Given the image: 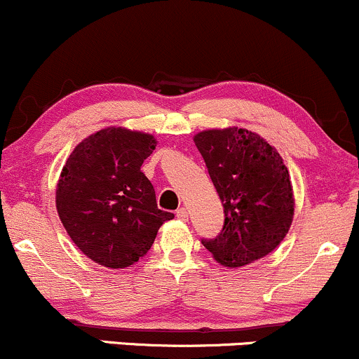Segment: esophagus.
I'll use <instances>...</instances> for the list:
<instances>
[{
  "instance_id": "34e87169",
  "label": "esophagus",
  "mask_w": 359,
  "mask_h": 359,
  "mask_svg": "<svg viewBox=\"0 0 359 359\" xmlns=\"http://www.w3.org/2000/svg\"><path fill=\"white\" fill-rule=\"evenodd\" d=\"M176 217H178L180 220H188V210L184 207L178 208V212H176Z\"/></svg>"
}]
</instances>
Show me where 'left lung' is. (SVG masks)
Returning a JSON list of instances; mask_svg holds the SVG:
<instances>
[{
	"label": "left lung",
	"instance_id": "left-lung-1",
	"mask_svg": "<svg viewBox=\"0 0 359 359\" xmlns=\"http://www.w3.org/2000/svg\"><path fill=\"white\" fill-rule=\"evenodd\" d=\"M193 140L225 215L222 232L201 244L227 268L245 266L275 251L295 210L288 169L276 149L237 127L198 132Z\"/></svg>",
	"mask_w": 359,
	"mask_h": 359
}]
</instances>
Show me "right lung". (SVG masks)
Returning <instances> with one entry per match:
<instances>
[{
	"mask_svg": "<svg viewBox=\"0 0 359 359\" xmlns=\"http://www.w3.org/2000/svg\"><path fill=\"white\" fill-rule=\"evenodd\" d=\"M151 134L108 127L79 142L60 171L59 219L83 255L102 266L135 264L172 213L159 210L140 166L156 149Z\"/></svg>",
	"mask_w": 359,
	"mask_h": 359,
	"instance_id": "right-lung-1",
	"label": "right lung"
}]
</instances>
